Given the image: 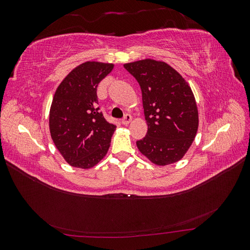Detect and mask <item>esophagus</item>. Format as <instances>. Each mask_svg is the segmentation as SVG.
Masks as SVG:
<instances>
[{
    "mask_svg": "<svg viewBox=\"0 0 250 250\" xmlns=\"http://www.w3.org/2000/svg\"><path fill=\"white\" fill-rule=\"evenodd\" d=\"M131 121H132V117H131L130 115H128V113H127V115H125V117H124L123 120H122V124H123V125H128V124H129V123L131 122Z\"/></svg>",
    "mask_w": 250,
    "mask_h": 250,
    "instance_id": "obj_1",
    "label": "esophagus"
}]
</instances>
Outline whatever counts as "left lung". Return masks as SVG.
I'll return each instance as SVG.
<instances>
[{
  "instance_id": "obj_1",
  "label": "left lung",
  "mask_w": 250,
  "mask_h": 250,
  "mask_svg": "<svg viewBox=\"0 0 250 250\" xmlns=\"http://www.w3.org/2000/svg\"><path fill=\"white\" fill-rule=\"evenodd\" d=\"M142 89L146 137L137 142L140 152L157 166L185 156L198 130L197 104L188 83L171 65L153 59L124 64Z\"/></svg>"
}]
</instances>
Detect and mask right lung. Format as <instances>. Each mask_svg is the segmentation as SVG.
I'll return each mask as SVG.
<instances>
[{
  "label": "right lung",
  "mask_w": 250,
  "mask_h": 250,
  "mask_svg": "<svg viewBox=\"0 0 250 250\" xmlns=\"http://www.w3.org/2000/svg\"><path fill=\"white\" fill-rule=\"evenodd\" d=\"M113 66L99 62H83L56 88L50 108V133L72 167L90 169L107 153L116 126L104 119L97 106V86Z\"/></svg>",
  "instance_id": "right-lung-1"
}]
</instances>
